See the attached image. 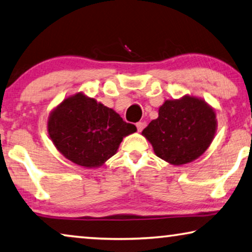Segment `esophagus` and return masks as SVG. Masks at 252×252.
I'll return each mask as SVG.
<instances>
[{"label": "esophagus", "mask_w": 252, "mask_h": 252, "mask_svg": "<svg viewBox=\"0 0 252 252\" xmlns=\"http://www.w3.org/2000/svg\"><path fill=\"white\" fill-rule=\"evenodd\" d=\"M136 126H137V129H138L139 132H141V131L145 129V126H147V123H146L145 121H140V122H138Z\"/></svg>", "instance_id": "esophagus-1"}]
</instances>
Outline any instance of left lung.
Wrapping results in <instances>:
<instances>
[{
	"label": "left lung",
	"mask_w": 252,
	"mask_h": 252,
	"mask_svg": "<svg viewBox=\"0 0 252 252\" xmlns=\"http://www.w3.org/2000/svg\"><path fill=\"white\" fill-rule=\"evenodd\" d=\"M217 127L216 114L200 98L185 96L166 100L142 134L159 158L173 165L197 159L212 144Z\"/></svg>",
	"instance_id": "obj_1"
}]
</instances>
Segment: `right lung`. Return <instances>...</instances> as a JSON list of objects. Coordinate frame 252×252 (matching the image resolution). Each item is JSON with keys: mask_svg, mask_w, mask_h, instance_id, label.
<instances>
[{"mask_svg": "<svg viewBox=\"0 0 252 252\" xmlns=\"http://www.w3.org/2000/svg\"><path fill=\"white\" fill-rule=\"evenodd\" d=\"M48 134L60 153L74 164L98 167L114 155L123 137L137 131L112 108L79 93L52 111Z\"/></svg>", "mask_w": 252, "mask_h": 252, "instance_id": "add662e5", "label": "right lung"}]
</instances>
